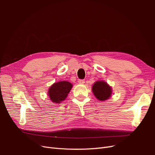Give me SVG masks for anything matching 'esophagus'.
<instances>
[{
	"label": "esophagus",
	"instance_id": "1",
	"mask_svg": "<svg viewBox=\"0 0 155 155\" xmlns=\"http://www.w3.org/2000/svg\"><path fill=\"white\" fill-rule=\"evenodd\" d=\"M78 83L79 84H84L85 83V80H84V79H79Z\"/></svg>",
	"mask_w": 155,
	"mask_h": 155
}]
</instances>
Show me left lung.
<instances>
[{"instance_id":"1","label":"left lung","mask_w":155,"mask_h":155,"mask_svg":"<svg viewBox=\"0 0 155 155\" xmlns=\"http://www.w3.org/2000/svg\"><path fill=\"white\" fill-rule=\"evenodd\" d=\"M92 91L97 100L105 101L111 96L112 90L110 87L104 81H98L93 85Z\"/></svg>"}]
</instances>
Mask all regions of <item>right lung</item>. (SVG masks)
Returning a JSON list of instances; mask_svg holds the SVG:
<instances>
[{"label":"right lung","instance_id":"1","mask_svg":"<svg viewBox=\"0 0 155 155\" xmlns=\"http://www.w3.org/2000/svg\"><path fill=\"white\" fill-rule=\"evenodd\" d=\"M72 87V83L67 81L54 83L49 88L48 96L50 99L55 104H60L67 97Z\"/></svg>","mask_w":155,"mask_h":155}]
</instances>
